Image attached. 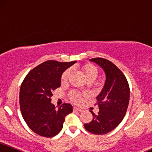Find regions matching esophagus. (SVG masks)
Returning <instances> with one entry per match:
<instances>
[{
	"label": "esophagus",
	"instance_id": "esophagus-1",
	"mask_svg": "<svg viewBox=\"0 0 152 152\" xmlns=\"http://www.w3.org/2000/svg\"><path fill=\"white\" fill-rule=\"evenodd\" d=\"M73 110H74V111H79V112H82V109H80V108L77 107H74Z\"/></svg>",
	"mask_w": 152,
	"mask_h": 152
}]
</instances>
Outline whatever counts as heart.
<instances>
[{
  "mask_svg": "<svg viewBox=\"0 0 152 152\" xmlns=\"http://www.w3.org/2000/svg\"><path fill=\"white\" fill-rule=\"evenodd\" d=\"M82 71L83 72L84 77H85L88 82H94L98 75V69L93 64H88L84 65V66L82 67ZM71 73V69H68V70H66L62 75L61 82H63V83L66 82ZM70 98H71V100L75 103L80 104L82 101V96L80 94L75 93V92H72L71 95H70Z\"/></svg>",
  "mask_w": 152,
  "mask_h": 152,
  "instance_id": "obj_1",
  "label": "heart"
}]
</instances>
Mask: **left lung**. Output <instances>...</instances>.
Returning a JSON list of instances; mask_svg holds the SVG:
<instances>
[{
	"instance_id": "left-lung-1",
	"label": "left lung",
	"mask_w": 152,
	"mask_h": 152,
	"mask_svg": "<svg viewBox=\"0 0 152 152\" xmlns=\"http://www.w3.org/2000/svg\"><path fill=\"white\" fill-rule=\"evenodd\" d=\"M90 61L100 66L105 74V82L96 99L99 112L90 123L84 124L88 132L103 135L112 131L123 120L130 99V88L126 78L121 70L107 59L94 58Z\"/></svg>"
}]
</instances>
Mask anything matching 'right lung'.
Listing matches in <instances>:
<instances>
[{"label":"right lung","mask_w":152,"mask_h":152,"mask_svg":"<svg viewBox=\"0 0 152 152\" xmlns=\"http://www.w3.org/2000/svg\"><path fill=\"white\" fill-rule=\"evenodd\" d=\"M75 63L47 61L31 70L23 80L19 92L21 115L37 135L55 136L62 130L66 116L72 112L68 103L56 109L51 97L53 91L60 87L63 72Z\"/></svg>","instance_id":"1"}]
</instances>
